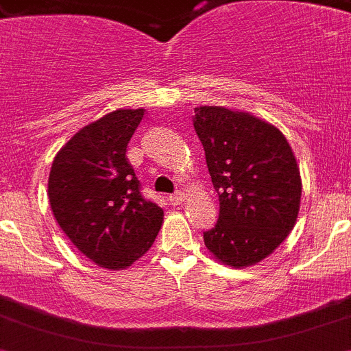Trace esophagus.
Returning a JSON list of instances; mask_svg holds the SVG:
<instances>
[{
    "label": "esophagus",
    "mask_w": 351,
    "mask_h": 351,
    "mask_svg": "<svg viewBox=\"0 0 351 351\" xmlns=\"http://www.w3.org/2000/svg\"><path fill=\"white\" fill-rule=\"evenodd\" d=\"M183 197H185V195H183L182 192H178V194H173V195H169V202H171L173 206H178V204H182Z\"/></svg>",
    "instance_id": "obj_1"
}]
</instances>
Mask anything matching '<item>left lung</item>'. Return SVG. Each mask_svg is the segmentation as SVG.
<instances>
[{
	"instance_id": "obj_1",
	"label": "left lung",
	"mask_w": 351,
	"mask_h": 351,
	"mask_svg": "<svg viewBox=\"0 0 351 351\" xmlns=\"http://www.w3.org/2000/svg\"><path fill=\"white\" fill-rule=\"evenodd\" d=\"M194 128L220 201L218 221L204 232L206 247L223 265L251 267L274 253L296 223V157L277 128L247 112L202 106Z\"/></svg>"
}]
</instances>
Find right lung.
<instances>
[{"mask_svg":"<svg viewBox=\"0 0 351 351\" xmlns=\"http://www.w3.org/2000/svg\"><path fill=\"white\" fill-rule=\"evenodd\" d=\"M145 110L117 109L55 156L48 199L58 227L93 263L123 270L156 241L165 211L142 195L126 149Z\"/></svg>","mask_w":351,"mask_h":351,"instance_id":"add662e5","label":"right lung"}]
</instances>
